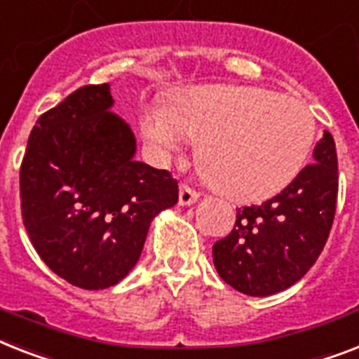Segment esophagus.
<instances>
[{"instance_id": "1", "label": "esophagus", "mask_w": 359, "mask_h": 359, "mask_svg": "<svg viewBox=\"0 0 359 359\" xmlns=\"http://www.w3.org/2000/svg\"><path fill=\"white\" fill-rule=\"evenodd\" d=\"M199 199V194L191 189L189 186H180V191H179V205L180 206H189L197 203Z\"/></svg>"}]
</instances>
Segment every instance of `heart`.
<instances>
[{
	"label": "heart",
	"mask_w": 359,
	"mask_h": 359,
	"mask_svg": "<svg viewBox=\"0 0 359 359\" xmlns=\"http://www.w3.org/2000/svg\"><path fill=\"white\" fill-rule=\"evenodd\" d=\"M140 130L160 164L201 142L217 188L232 199L264 201L304 170L317 123L302 101L255 86L210 84L184 90L175 109L154 103Z\"/></svg>",
	"instance_id": "1"
}]
</instances>
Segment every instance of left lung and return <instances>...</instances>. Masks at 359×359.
Returning <instances> with one entry per match:
<instances>
[{
    "instance_id": "left-lung-1",
    "label": "left lung",
    "mask_w": 359,
    "mask_h": 359,
    "mask_svg": "<svg viewBox=\"0 0 359 359\" xmlns=\"http://www.w3.org/2000/svg\"><path fill=\"white\" fill-rule=\"evenodd\" d=\"M337 201V153L325 130L313 164L260 206L238 208L234 229L212 247L219 276L250 297H269L299 282L321 255Z\"/></svg>"
}]
</instances>
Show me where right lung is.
<instances>
[{"instance_id": "1", "label": "right lung", "mask_w": 359, "mask_h": 359, "mask_svg": "<svg viewBox=\"0 0 359 359\" xmlns=\"http://www.w3.org/2000/svg\"><path fill=\"white\" fill-rule=\"evenodd\" d=\"M110 84H88L38 118L20 170L22 217L55 275L104 290L140 260L153 219L179 201L165 170L136 162Z\"/></svg>"}]
</instances>
